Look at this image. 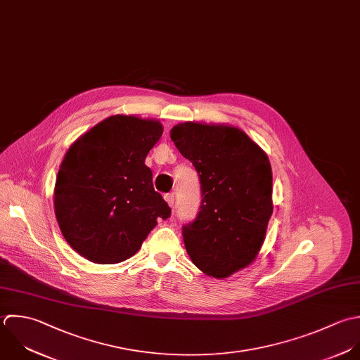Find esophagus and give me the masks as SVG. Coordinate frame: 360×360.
Here are the masks:
<instances>
[{
    "instance_id": "34e87169",
    "label": "esophagus",
    "mask_w": 360,
    "mask_h": 360,
    "mask_svg": "<svg viewBox=\"0 0 360 360\" xmlns=\"http://www.w3.org/2000/svg\"><path fill=\"white\" fill-rule=\"evenodd\" d=\"M164 198H165L167 203H168L171 207H174V200H175V196H174V193H167Z\"/></svg>"
}]
</instances>
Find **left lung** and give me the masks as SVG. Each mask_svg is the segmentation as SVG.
<instances>
[{"label":"left lung","instance_id":"left-lung-1","mask_svg":"<svg viewBox=\"0 0 360 360\" xmlns=\"http://www.w3.org/2000/svg\"><path fill=\"white\" fill-rule=\"evenodd\" d=\"M171 140L198 171L202 200L198 216L182 227L192 262L223 279L258 255L272 206V169L266 154L243 130L186 122Z\"/></svg>","mask_w":360,"mask_h":360}]
</instances>
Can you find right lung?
Instances as JSON below:
<instances>
[{
    "instance_id": "right-lung-1",
    "label": "right lung",
    "mask_w": 360,
    "mask_h": 360,
    "mask_svg": "<svg viewBox=\"0 0 360 360\" xmlns=\"http://www.w3.org/2000/svg\"><path fill=\"white\" fill-rule=\"evenodd\" d=\"M161 134L157 120L116 115L68 148L56 179L54 212L65 241L88 261H126L157 220L171 216L144 164Z\"/></svg>"
}]
</instances>
